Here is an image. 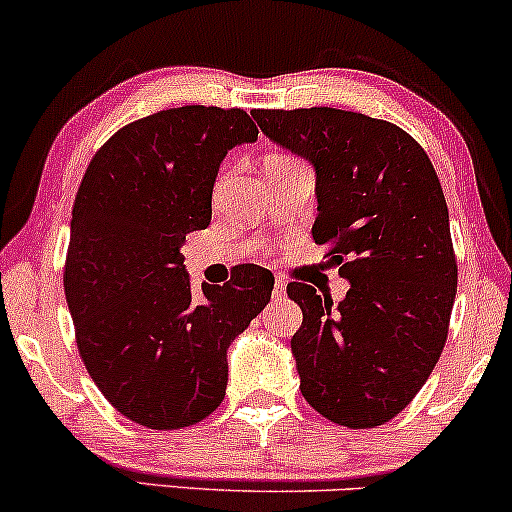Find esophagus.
I'll return each mask as SVG.
<instances>
[{"label": "esophagus", "instance_id": "obj_1", "mask_svg": "<svg viewBox=\"0 0 512 512\" xmlns=\"http://www.w3.org/2000/svg\"><path fill=\"white\" fill-rule=\"evenodd\" d=\"M272 296H274V301H281V298L286 296V281H284V279H276V281H274Z\"/></svg>", "mask_w": 512, "mask_h": 512}]
</instances>
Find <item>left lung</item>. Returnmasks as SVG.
Segmentation results:
<instances>
[{
	"label": "left lung",
	"instance_id": "8db88e82",
	"mask_svg": "<svg viewBox=\"0 0 512 512\" xmlns=\"http://www.w3.org/2000/svg\"><path fill=\"white\" fill-rule=\"evenodd\" d=\"M274 144L315 168L313 238L351 284L342 303L291 281V351L305 402L346 428L397 416L448 339L457 262L431 158L404 129L337 108L252 110Z\"/></svg>",
	"mask_w": 512,
	"mask_h": 512
}]
</instances>
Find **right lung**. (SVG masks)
Here are the masks:
<instances>
[{
	"instance_id": "add662e5",
	"label": "right lung",
	"mask_w": 512,
	"mask_h": 512,
	"mask_svg": "<svg viewBox=\"0 0 512 512\" xmlns=\"http://www.w3.org/2000/svg\"><path fill=\"white\" fill-rule=\"evenodd\" d=\"M255 139L245 110L185 105L117 129L88 163L64 293L88 375L134 424L175 431L216 411L228 346L272 298L257 264L195 296L180 252L209 226L223 156Z\"/></svg>"
}]
</instances>
